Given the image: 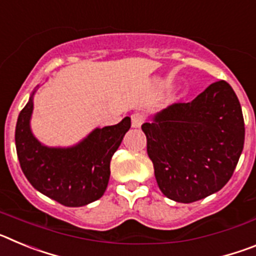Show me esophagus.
I'll list each match as a JSON object with an SVG mask.
<instances>
[{
	"label": "esophagus",
	"mask_w": 256,
	"mask_h": 256,
	"mask_svg": "<svg viewBox=\"0 0 256 256\" xmlns=\"http://www.w3.org/2000/svg\"><path fill=\"white\" fill-rule=\"evenodd\" d=\"M130 119H132V126L140 128L144 123V120H146V115L142 114V112H133L130 115Z\"/></svg>",
	"instance_id": "obj_1"
}]
</instances>
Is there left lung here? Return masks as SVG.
I'll use <instances>...</instances> for the list:
<instances>
[{
    "mask_svg": "<svg viewBox=\"0 0 256 256\" xmlns=\"http://www.w3.org/2000/svg\"><path fill=\"white\" fill-rule=\"evenodd\" d=\"M142 130L158 186L184 204L226 186L245 142L241 105L226 80L212 83L191 102L168 106Z\"/></svg>",
    "mask_w": 256,
    "mask_h": 256,
    "instance_id": "left-lung-1",
    "label": "left lung"
}]
</instances>
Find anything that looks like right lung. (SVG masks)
<instances>
[{
  "label": "right lung",
  "instance_id": "add662e5",
  "mask_svg": "<svg viewBox=\"0 0 256 256\" xmlns=\"http://www.w3.org/2000/svg\"><path fill=\"white\" fill-rule=\"evenodd\" d=\"M33 94L18 118L15 130L20 166L36 190L61 205L78 208L98 200L110 178V162L130 128L126 116L115 126L97 128L74 148H46L32 134Z\"/></svg>",
  "mask_w": 256,
  "mask_h": 256
}]
</instances>
